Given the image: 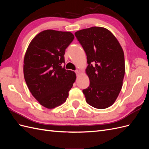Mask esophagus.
<instances>
[{
	"label": "esophagus",
	"mask_w": 149,
	"mask_h": 149,
	"mask_svg": "<svg viewBox=\"0 0 149 149\" xmlns=\"http://www.w3.org/2000/svg\"><path fill=\"white\" fill-rule=\"evenodd\" d=\"M75 73H76V74H79L81 73V71L79 70H76L75 71Z\"/></svg>",
	"instance_id": "esophagus-1"
}]
</instances>
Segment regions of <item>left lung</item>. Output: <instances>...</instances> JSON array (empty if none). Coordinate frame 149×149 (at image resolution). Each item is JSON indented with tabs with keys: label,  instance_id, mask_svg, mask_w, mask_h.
<instances>
[{
	"label": "left lung",
	"instance_id": "obj_1",
	"mask_svg": "<svg viewBox=\"0 0 149 149\" xmlns=\"http://www.w3.org/2000/svg\"><path fill=\"white\" fill-rule=\"evenodd\" d=\"M74 35L87 56L86 73L90 84L83 90L86 101L97 109H106L113 104L123 86V49L114 35L105 28L93 26Z\"/></svg>",
	"mask_w": 149,
	"mask_h": 149
}]
</instances>
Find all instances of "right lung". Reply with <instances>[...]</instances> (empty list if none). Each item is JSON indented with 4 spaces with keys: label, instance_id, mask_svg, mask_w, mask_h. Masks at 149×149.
<instances>
[{
    "label": "right lung",
    "instance_id": "add662e5",
    "mask_svg": "<svg viewBox=\"0 0 149 149\" xmlns=\"http://www.w3.org/2000/svg\"><path fill=\"white\" fill-rule=\"evenodd\" d=\"M74 38L70 31L44 30L35 36L26 49L25 82L33 96L48 109L66 101L76 80L74 72L62 66L66 49Z\"/></svg>",
    "mask_w": 149,
    "mask_h": 149
}]
</instances>
